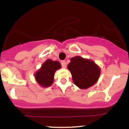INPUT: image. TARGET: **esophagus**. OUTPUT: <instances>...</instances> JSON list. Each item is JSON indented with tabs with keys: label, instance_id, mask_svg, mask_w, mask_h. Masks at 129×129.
<instances>
[{
	"label": "esophagus",
	"instance_id": "1",
	"mask_svg": "<svg viewBox=\"0 0 129 129\" xmlns=\"http://www.w3.org/2000/svg\"><path fill=\"white\" fill-rule=\"evenodd\" d=\"M61 65L62 67L63 68H64V69H66L67 67V62L65 60H62V61L61 62Z\"/></svg>",
	"mask_w": 129,
	"mask_h": 129
}]
</instances>
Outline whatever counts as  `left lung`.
<instances>
[{
	"label": "left lung",
	"instance_id": "8db88e82",
	"mask_svg": "<svg viewBox=\"0 0 129 129\" xmlns=\"http://www.w3.org/2000/svg\"><path fill=\"white\" fill-rule=\"evenodd\" d=\"M67 69L74 84L81 89H87L95 84L101 74L100 67L94 61L79 56L71 58Z\"/></svg>",
	"mask_w": 129,
	"mask_h": 129
}]
</instances>
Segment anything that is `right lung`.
I'll use <instances>...</instances> for the list:
<instances>
[{
    "label": "right lung",
    "mask_w": 129,
    "mask_h": 129,
    "mask_svg": "<svg viewBox=\"0 0 129 129\" xmlns=\"http://www.w3.org/2000/svg\"><path fill=\"white\" fill-rule=\"evenodd\" d=\"M61 68V64L57 60L51 59L46 60L41 67L35 74L36 82L42 87L51 86L54 81V73L57 70Z\"/></svg>",
    "instance_id": "obj_1"
}]
</instances>
